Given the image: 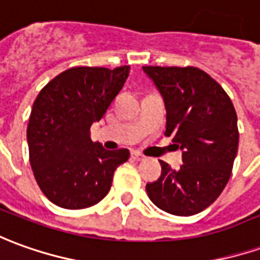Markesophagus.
I'll return each mask as SVG.
<instances>
[{
  "label": "esophagus",
  "mask_w": 260,
  "mask_h": 260,
  "mask_svg": "<svg viewBox=\"0 0 260 260\" xmlns=\"http://www.w3.org/2000/svg\"><path fill=\"white\" fill-rule=\"evenodd\" d=\"M131 157H132V159H134V160H136V161L145 160V156H143L142 153H139V152H132Z\"/></svg>",
  "instance_id": "esophagus-1"
}]
</instances>
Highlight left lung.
Listing matches in <instances>:
<instances>
[{"instance_id":"left-lung-1","label":"left lung","mask_w":260,"mask_h":260,"mask_svg":"<svg viewBox=\"0 0 260 260\" xmlns=\"http://www.w3.org/2000/svg\"><path fill=\"white\" fill-rule=\"evenodd\" d=\"M166 107V132L183 150V165L160 160L146 193L163 211L188 217L211 206L230 180L238 152V119L224 88L197 67L143 66Z\"/></svg>"}]
</instances>
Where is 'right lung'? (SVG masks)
Masks as SVG:
<instances>
[{
	"instance_id": "obj_1",
	"label": "right lung",
	"mask_w": 260,
	"mask_h": 260,
	"mask_svg": "<svg viewBox=\"0 0 260 260\" xmlns=\"http://www.w3.org/2000/svg\"><path fill=\"white\" fill-rule=\"evenodd\" d=\"M129 66L73 67L56 76L36 97L29 117V157L35 179L53 204L81 210L111 188L128 149L107 150L92 142L90 128L104 117L124 87Z\"/></svg>"
}]
</instances>
